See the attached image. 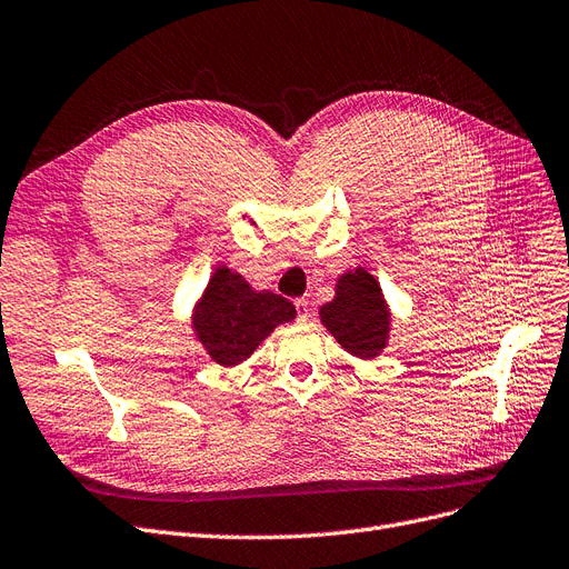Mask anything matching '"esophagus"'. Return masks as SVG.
I'll list each match as a JSON object with an SVG mask.
<instances>
[{
    "instance_id": "esophagus-1",
    "label": "esophagus",
    "mask_w": 569,
    "mask_h": 569,
    "mask_svg": "<svg viewBox=\"0 0 569 569\" xmlns=\"http://www.w3.org/2000/svg\"><path fill=\"white\" fill-rule=\"evenodd\" d=\"M296 309H298V321L307 323L309 321V302L307 300H296Z\"/></svg>"
}]
</instances>
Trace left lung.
<instances>
[{
    "mask_svg": "<svg viewBox=\"0 0 569 569\" xmlns=\"http://www.w3.org/2000/svg\"><path fill=\"white\" fill-rule=\"evenodd\" d=\"M321 323L356 359H377L389 342L391 311L385 292L366 267L345 271L335 283V298L319 309Z\"/></svg>",
    "mask_w": 569,
    "mask_h": 569,
    "instance_id": "1",
    "label": "left lung"
}]
</instances>
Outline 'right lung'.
<instances>
[{"instance_id": "1", "label": "right lung", "mask_w": 569, "mask_h": 569, "mask_svg": "<svg viewBox=\"0 0 569 569\" xmlns=\"http://www.w3.org/2000/svg\"><path fill=\"white\" fill-rule=\"evenodd\" d=\"M296 307L271 290H252L239 271L220 264L194 305L192 328L220 366H239L273 328L296 319Z\"/></svg>"}]
</instances>
